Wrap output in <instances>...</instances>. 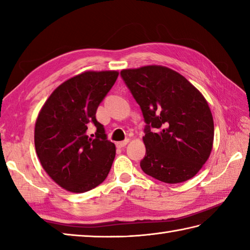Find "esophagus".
<instances>
[{
  "mask_svg": "<svg viewBox=\"0 0 250 250\" xmlns=\"http://www.w3.org/2000/svg\"><path fill=\"white\" fill-rule=\"evenodd\" d=\"M128 143H129V140H125V141H122V142H117L116 145L118 148H124L126 144H128Z\"/></svg>",
  "mask_w": 250,
  "mask_h": 250,
  "instance_id": "1",
  "label": "esophagus"
}]
</instances>
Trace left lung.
Segmentation results:
<instances>
[{"label":"left lung","instance_id":"8db88e82","mask_svg":"<svg viewBox=\"0 0 250 250\" xmlns=\"http://www.w3.org/2000/svg\"><path fill=\"white\" fill-rule=\"evenodd\" d=\"M120 75L146 122L143 172L167 184L192 178L209 158L214 142L213 115L203 94L167 66L128 68Z\"/></svg>","mask_w":250,"mask_h":250}]
</instances>
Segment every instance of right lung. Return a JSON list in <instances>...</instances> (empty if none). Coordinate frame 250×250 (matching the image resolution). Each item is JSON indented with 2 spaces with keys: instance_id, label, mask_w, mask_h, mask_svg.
<instances>
[{
  "instance_id": "right-lung-1",
  "label": "right lung",
  "mask_w": 250,
  "mask_h": 250,
  "mask_svg": "<svg viewBox=\"0 0 250 250\" xmlns=\"http://www.w3.org/2000/svg\"><path fill=\"white\" fill-rule=\"evenodd\" d=\"M118 75L117 71H87L67 79L50 94L37 116V157L50 178L70 192L95 188L110 171L116 147L95 114ZM91 123L97 132L90 138L86 130Z\"/></svg>"
}]
</instances>
